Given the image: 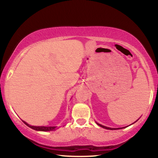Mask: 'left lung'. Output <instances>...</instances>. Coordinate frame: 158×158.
Returning <instances> with one entry per match:
<instances>
[{
	"mask_svg": "<svg viewBox=\"0 0 158 158\" xmlns=\"http://www.w3.org/2000/svg\"><path fill=\"white\" fill-rule=\"evenodd\" d=\"M137 121H136V122H137ZM96 124H98V126L103 127V128H104V129H110V130H116V129H122V128H125V127H122V128H110V127H105V126H103V125L98 124V123H97V122H96Z\"/></svg>",
	"mask_w": 158,
	"mask_h": 158,
	"instance_id": "8db88e82",
	"label": "left lung"
}]
</instances>
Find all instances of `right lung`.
<instances>
[{"instance_id":"obj_1","label":"right lung","mask_w":158,"mask_h":158,"mask_svg":"<svg viewBox=\"0 0 158 158\" xmlns=\"http://www.w3.org/2000/svg\"><path fill=\"white\" fill-rule=\"evenodd\" d=\"M23 122L24 123V124L28 126L30 128L34 129V130L36 131H54L56 129V127H36V126H31V125H29V124H27V122H24V121H23Z\"/></svg>"}]
</instances>
